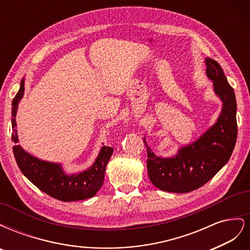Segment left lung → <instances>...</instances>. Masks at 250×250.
Here are the masks:
<instances>
[{
	"label": "left lung",
	"mask_w": 250,
	"mask_h": 250,
	"mask_svg": "<svg viewBox=\"0 0 250 250\" xmlns=\"http://www.w3.org/2000/svg\"><path fill=\"white\" fill-rule=\"evenodd\" d=\"M204 62L207 76L213 81L214 93L222 102L216 123L196 141L179 147L171 157L155 155L144 137L149 179L166 192L188 193L206 185L229 162L236 145L237 102L233 88L216 60L207 57Z\"/></svg>",
	"instance_id": "obj_1"
}]
</instances>
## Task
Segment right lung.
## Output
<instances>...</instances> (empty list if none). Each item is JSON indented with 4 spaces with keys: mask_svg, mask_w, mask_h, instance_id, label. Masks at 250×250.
<instances>
[{
    "mask_svg": "<svg viewBox=\"0 0 250 250\" xmlns=\"http://www.w3.org/2000/svg\"><path fill=\"white\" fill-rule=\"evenodd\" d=\"M24 92L25 78H22L19 93L12 101L11 140L16 144L19 143L16 117ZM12 149L21 173L41 191L64 202L94 197L103 186L105 168L113 152V148L102 146L89 168L79 173L70 174L63 170L62 164L42 161L27 152L20 145H14Z\"/></svg>",
    "mask_w": 250,
    "mask_h": 250,
    "instance_id": "right-lung-1",
    "label": "right lung"
}]
</instances>
